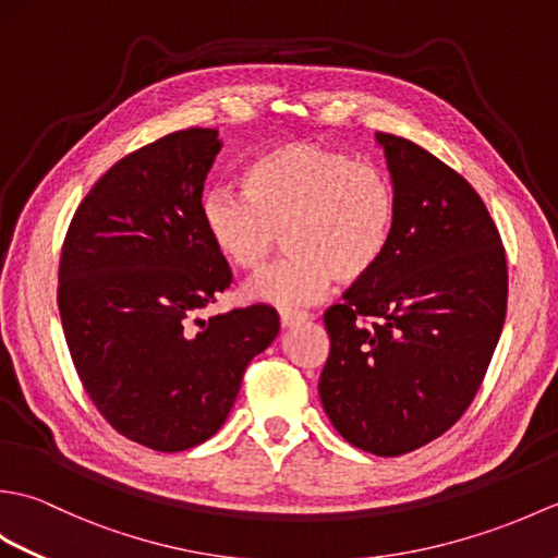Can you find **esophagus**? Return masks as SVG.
I'll return each mask as SVG.
<instances>
[{
    "label": "esophagus",
    "mask_w": 558,
    "mask_h": 558,
    "mask_svg": "<svg viewBox=\"0 0 558 558\" xmlns=\"http://www.w3.org/2000/svg\"><path fill=\"white\" fill-rule=\"evenodd\" d=\"M306 318H310V314L306 312H280V326L292 328V326L306 322Z\"/></svg>",
    "instance_id": "1"
}]
</instances>
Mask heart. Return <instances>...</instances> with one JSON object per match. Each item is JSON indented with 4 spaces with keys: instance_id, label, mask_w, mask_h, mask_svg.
<instances>
[{
    "instance_id": "heart-1",
    "label": "heart",
    "mask_w": 558,
    "mask_h": 558,
    "mask_svg": "<svg viewBox=\"0 0 558 558\" xmlns=\"http://www.w3.org/2000/svg\"><path fill=\"white\" fill-rule=\"evenodd\" d=\"M242 189L201 196L210 246L236 270H258L282 232L288 256L246 282L244 298L280 310L318 302L330 282L369 278L393 240L398 196L374 162L316 141H288L244 168Z\"/></svg>"
}]
</instances>
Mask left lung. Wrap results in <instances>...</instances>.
Returning a JSON list of instances; mask_svg holds the SVG:
<instances>
[{
	"mask_svg": "<svg viewBox=\"0 0 558 558\" xmlns=\"http://www.w3.org/2000/svg\"><path fill=\"white\" fill-rule=\"evenodd\" d=\"M376 144L398 196L393 240L324 314L318 396L345 441L393 458L448 432L475 398L504 328L508 270L475 189L408 138Z\"/></svg>",
	"mask_w": 558,
	"mask_h": 558,
	"instance_id": "8db88e82",
	"label": "left lung"
}]
</instances>
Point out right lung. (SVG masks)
I'll return each mask as SVG.
<instances>
[{
	"instance_id": "obj_1",
	"label": "right lung",
	"mask_w": 558,
	"mask_h": 558,
	"mask_svg": "<svg viewBox=\"0 0 558 558\" xmlns=\"http://www.w3.org/2000/svg\"><path fill=\"white\" fill-rule=\"evenodd\" d=\"M216 129L162 136L81 201L59 260V316L90 400L122 436L162 453L228 420L242 376L280 330L272 306L198 318L232 272L201 228Z\"/></svg>"
}]
</instances>
